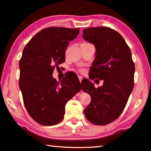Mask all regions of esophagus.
<instances>
[{
  "label": "esophagus",
  "instance_id": "1",
  "mask_svg": "<svg viewBox=\"0 0 151 151\" xmlns=\"http://www.w3.org/2000/svg\"><path fill=\"white\" fill-rule=\"evenodd\" d=\"M78 78H79V80H80V83L82 82V79H83V78L82 77V76H78Z\"/></svg>",
  "mask_w": 151,
  "mask_h": 151
}]
</instances>
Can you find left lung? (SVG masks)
Instances as JSON below:
<instances>
[{
  "mask_svg": "<svg viewBox=\"0 0 151 151\" xmlns=\"http://www.w3.org/2000/svg\"><path fill=\"white\" fill-rule=\"evenodd\" d=\"M82 33L83 38L96 47L89 78L103 80V85L97 88L87 79L81 83L83 91L91 96L84 115L92 124L104 126L124 111L134 88L135 65L129 47L117 31L96 27L86 28Z\"/></svg>",
  "mask_w": 151,
  "mask_h": 151,
  "instance_id": "8db88e82",
  "label": "left lung"
}]
</instances>
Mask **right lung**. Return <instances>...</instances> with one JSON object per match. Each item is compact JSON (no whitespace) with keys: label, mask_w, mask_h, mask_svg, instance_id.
<instances>
[{"label":"right lung","mask_w":151,"mask_h":151,"mask_svg":"<svg viewBox=\"0 0 151 151\" xmlns=\"http://www.w3.org/2000/svg\"><path fill=\"white\" fill-rule=\"evenodd\" d=\"M79 33L80 28L46 27L38 32L23 50L19 85L24 103L32 119L43 126L61 122L67 102L82 88L73 72L60 82L52 78L55 68L65 62L69 42Z\"/></svg>","instance_id":"obj_1"}]
</instances>
